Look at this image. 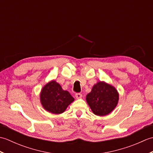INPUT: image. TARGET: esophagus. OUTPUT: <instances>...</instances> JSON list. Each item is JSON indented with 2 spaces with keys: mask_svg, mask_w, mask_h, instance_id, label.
Instances as JSON below:
<instances>
[{
  "mask_svg": "<svg viewBox=\"0 0 153 153\" xmlns=\"http://www.w3.org/2000/svg\"><path fill=\"white\" fill-rule=\"evenodd\" d=\"M76 99H81L82 97V93H76Z\"/></svg>",
  "mask_w": 153,
  "mask_h": 153,
  "instance_id": "34e87169",
  "label": "esophagus"
}]
</instances>
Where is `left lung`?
I'll return each mask as SVG.
<instances>
[{
    "instance_id": "1",
    "label": "left lung",
    "mask_w": 153,
    "mask_h": 153,
    "mask_svg": "<svg viewBox=\"0 0 153 153\" xmlns=\"http://www.w3.org/2000/svg\"><path fill=\"white\" fill-rule=\"evenodd\" d=\"M118 99V93L114 87L102 82L95 84L86 97L91 109L97 116L108 114L116 106Z\"/></svg>"
}]
</instances>
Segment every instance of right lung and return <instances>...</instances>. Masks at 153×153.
Returning <instances> with one entry per match:
<instances>
[{"instance_id":"right-lung-1","label":"right lung","mask_w":153,"mask_h":153,"mask_svg":"<svg viewBox=\"0 0 153 153\" xmlns=\"http://www.w3.org/2000/svg\"><path fill=\"white\" fill-rule=\"evenodd\" d=\"M41 102L44 108L53 114H61L74 101L69 92L64 91L55 81L47 83L41 91Z\"/></svg>"}]
</instances>
